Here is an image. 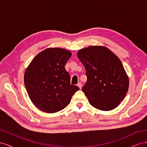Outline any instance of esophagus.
I'll return each instance as SVG.
<instances>
[{
	"mask_svg": "<svg viewBox=\"0 0 147 147\" xmlns=\"http://www.w3.org/2000/svg\"><path fill=\"white\" fill-rule=\"evenodd\" d=\"M77 86L79 87V88L80 89V90H81V89H82V83H80H80H78V84H77Z\"/></svg>",
	"mask_w": 147,
	"mask_h": 147,
	"instance_id": "1",
	"label": "esophagus"
}]
</instances>
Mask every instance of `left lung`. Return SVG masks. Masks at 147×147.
<instances>
[{
    "label": "left lung",
    "instance_id": "left-lung-1",
    "mask_svg": "<svg viewBox=\"0 0 147 147\" xmlns=\"http://www.w3.org/2000/svg\"><path fill=\"white\" fill-rule=\"evenodd\" d=\"M77 56L86 69L87 81L82 91L90 104L103 111L117 107L125 97L129 84L118 56L104 46L81 49Z\"/></svg>",
    "mask_w": 147,
    "mask_h": 147
}]
</instances>
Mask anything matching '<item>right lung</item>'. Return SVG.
<instances>
[{
    "mask_svg": "<svg viewBox=\"0 0 147 147\" xmlns=\"http://www.w3.org/2000/svg\"><path fill=\"white\" fill-rule=\"evenodd\" d=\"M72 53L61 48H48L39 53L26 69L24 82L32 103L44 112L64 109L79 88L70 84L65 69Z\"/></svg>",
    "mask_w": 147,
    "mask_h": 147,
    "instance_id": "add662e5",
    "label": "right lung"
}]
</instances>
